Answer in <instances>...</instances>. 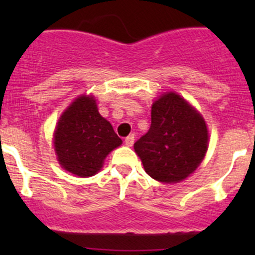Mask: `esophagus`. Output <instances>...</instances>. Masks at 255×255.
<instances>
[{
    "label": "esophagus",
    "instance_id": "1",
    "mask_svg": "<svg viewBox=\"0 0 255 255\" xmlns=\"http://www.w3.org/2000/svg\"><path fill=\"white\" fill-rule=\"evenodd\" d=\"M125 143H126V145L132 146L133 143H134V134H129L128 137H126Z\"/></svg>",
    "mask_w": 255,
    "mask_h": 255
}]
</instances>
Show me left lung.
Instances as JSON below:
<instances>
[{"label": "left lung", "mask_w": 255, "mask_h": 255, "mask_svg": "<svg viewBox=\"0 0 255 255\" xmlns=\"http://www.w3.org/2000/svg\"><path fill=\"white\" fill-rule=\"evenodd\" d=\"M208 146L206 123L174 92L151 106L150 128L134 143L146 174L161 182H177L196 170Z\"/></svg>", "instance_id": "1"}]
</instances>
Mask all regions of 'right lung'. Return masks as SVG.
Wrapping results in <instances>:
<instances>
[{"label": "right lung", "mask_w": 255, "mask_h": 255, "mask_svg": "<svg viewBox=\"0 0 255 255\" xmlns=\"http://www.w3.org/2000/svg\"><path fill=\"white\" fill-rule=\"evenodd\" d=\"M121 143L111 123L97 111L95 100L87 96L76 99L63 113L54 135L61 166L81 177L96 174L107 154Z\"/></svg>", "instance_id": "obj_1"}]
</instances>
